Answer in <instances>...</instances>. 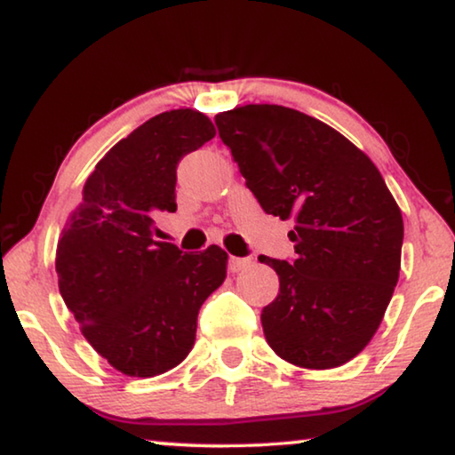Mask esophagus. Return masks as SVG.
I'll use <instances>...</instances> for the list:
<instances>
[{
    "instance_id": "34e87169",
    "label": "esophagus",
    "mask_w": 455,
    "mask_h": 455,
    "mask_svg": "<svg viewBox=\"0 0 455 455\" xmlns=\"http://www.w3.org/2000/svg\"><path fill=\"white\" fill-rule=\"evenodd\" d=\"M251 266L249 257H228V269L236 274V271H243L245 267Z\"/></svg>"
}]
</instances>
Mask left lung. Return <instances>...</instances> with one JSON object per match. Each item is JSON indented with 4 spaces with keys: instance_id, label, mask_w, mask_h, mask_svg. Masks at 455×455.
<instances>
[{
    "instance_id": "8db88e82",
    "label": "left lung",
    "mask_w": 455,
    "mask_h": 455,
    "mask_svg": "<svg viewBox=\"0 0 455 455\" xmlns=\"http://www.w3.org/2000/svg\"><path fill=\"white\" fill-rule=\"evenodd\" d=\"M214 122L261 208L294 220L296 259L259 255L280 277V294L261 313L269 347L298 368L347 363L395 292L401 208L368 155L321 120L249 104Z\"/></svg>"
}]
</instances>
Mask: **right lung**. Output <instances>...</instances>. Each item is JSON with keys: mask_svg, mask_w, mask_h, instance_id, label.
I'll return each mask as SVG.
<instances>
[{"mask_svg": "<svg viewBox=\"0 0 455 455\" xmlns=\"http://www.w3.org/2000/svg\"><path fill=\"white\" fill-rule=\"evenodd\" d=\"M208 116L157 114L93 169L57 245L59 292L108 363L153 378L184 362L200 307L227 277V251L184 253L155 241V216L175 212V169L214 139Z\"/></svg>", "mask_w": 455, "mask_h": 455, "instance_id": "1", "label": "right lung"}]
</instances>
